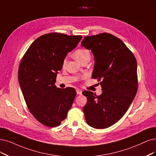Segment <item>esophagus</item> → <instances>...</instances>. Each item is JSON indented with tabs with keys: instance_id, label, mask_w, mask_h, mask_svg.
<instances>
[{
	"instance_id": "34e87169",
	"label": "esophagus",
	"mask_w": 156,
	"mask_h": 156,
	"mask_svg": "<svg viewBox=\"0 0 156 156\" xmlns=\"http://www.w3.org/2000/svg\"><path fill=\"white\" fill-rule=\"evenodd\" d=\"M76 93L78 95H81L82 94V90L81 89H76Z\"/></svg>"
}]
</instances>
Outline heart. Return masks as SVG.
Returning a JSON list of instances; mask_svg holds the SVG:
<instances>
[{
	"mask_svg": "<svg viewBox=\"0 0 156 156\" xmlns=\"http://www.w3.org/2000/svg\"><path fill=\"white\" fill-rule=\"evenodd\" d=\"M74 56L78 61H79L80 63H82L85 60L90 58V53L88 49H85V48H80L74 51ZM66 63H67V60L66 58H65L63 62V67L66 66Z\"/></svg>",
	"mask_w": 156,
	"mask_h": 156,
	"instance_id": "heart-1",
	"label": "heart"
}]
</instances>
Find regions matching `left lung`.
<instances>
[{
  "instance_id": "1",
  "label": "left lung",
  "mask_w": 156,
  "mask_h": 156,
  "mask_svg": "<svg viewBox=\"0 0 156 156\" xmlns=\"http://www.w3.org/2000/svg\"><path fill=\"white\" fill-rule=\"evenodd\" d=\"M82 45L90 49L95 63L92 78L100 82L102 94L85 90L83 111L87 124L106 129L127 111L137 90V61L122 40L107 33L84 37Z\"/></svg>"
}]
</instances>
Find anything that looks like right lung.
I'll return each mask as SVG.
<instances>
[{
    "instance_id": "right-lung-1",
    "label": "right lung",
    "mask_w": 156,
    "mask_h": 156,
    "mask_svg": "<svg viewBox=\"0 0 156 156\" xmlns=\"http://www.w3.org/2000/svg\"><path fill=\"white\" fill-rule=\"evenodd\" d=\"M82 38L60 33L43 34L31 44L20 61L19 82L27 107L45 126L60 125L71 108L76 90L57 88L55 83L67 53Z\"/></svg>"
}]
</instances>
